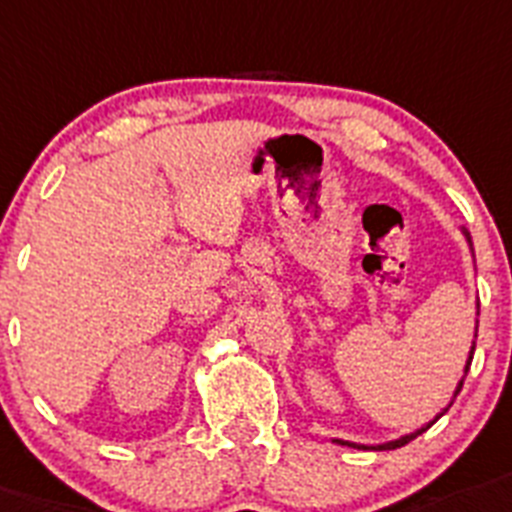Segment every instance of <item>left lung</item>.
Segmentation results:
<instances>
[{
  "label": "left lung",
  "mask_w": 512,
  "mask_h": 512,
  "mask_svg": "<svg viewBox=\"0 0 512 512\" xmlns=\"http://www.w3.org/2000/svg\"><path fill=\"white\" fill-rule=\"evenodd\" d=\"M463 234H466V242L471 244V236H468V231H466V229H463ZM474 349H476V346H471V351H468V362H466V369H463V377H461V382H458V388H455L453 398H455V395H458V393H461V388H463V380H466V372H468V367H471V359H474ZM450 403H453V401H450ZM450 403H448V406H445V409L440 411V414L435 416V419H432V422H429V424H424L422 429H416V432H411V435H403V437H398V440L382 442V445H372V448H375V450H395V448H403V445H406V442H411V440H414V437H419V435H422V432H427V429L432 427V424H435L437 419H440V416L445 414V411L450 409ZM336 442H341V445H351V448H367V445H356V442H343V440H336Z\"/></svg>",
  "instance_id": "obj_1"
}]
</instances>
